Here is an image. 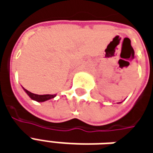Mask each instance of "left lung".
I'll return each instance as SVG.
<instances>
[{
	"mask_svg": "<svg viewBox=\"0 0 153 153\" xmlns=\"http://www.w3.org/2000/svg\"><path fill=\"white\" fill-rule=\"evenodd\" d=\"M118 103H120V102H118Z\"/></svg>",
	"mask_w": 153,
	"mask_h": 153,
	"instance_id": "left-lung-1",
	"label": "left lung"
}]
</instances>
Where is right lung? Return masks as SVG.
Listing matches in <instances>:
<instances>
[{"mask_svg": "<svg viewBox=\"0 0 153 153\" xmlns=\"http://www.w3.org/2000/svg\"><path fill=\"white\" fill-rule=\"evenodd\" d=\"M23 89L25 90V92L28 95V97L31 98V99L34 100L36 102H46L47 100H50L54 98L56 96V94H53V95H51V94H44V95H38V94H34V93H31V92H29L27 89H25L23 88Z\"/></svg>", "mask_w": 153, "mask_h": 153, "instance_id": "add662e5", "label": "right lung"}]
</instances>
